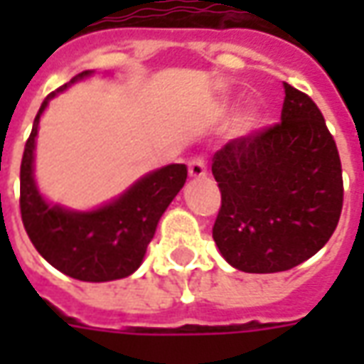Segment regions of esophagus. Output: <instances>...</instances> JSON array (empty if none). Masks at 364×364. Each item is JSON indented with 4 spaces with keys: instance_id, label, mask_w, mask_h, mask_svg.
Listing matches in <instances>:
<instances>
[{
    "instance_id": "obj_1",
    "label": "esophagus",
    "mask_w": 364,
    "mask_h": 364,
    "mask_svg": "<svg viewBox=\"0 0 364 364\" xmlns=\"http://www.w3.org/2000/svg\"><path fill=\"white\" fill-rule=\"evenodd\" d=\"M189 175L191 177H205L206 159L203 156H195V158L189 159Z\"/></svg>"
}]
</instances>
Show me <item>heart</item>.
I'll return each mask as SVG.
<instances>
[{
	"label": "heart",
	"mask_w": 364,
	"mask_h": 364,
	"mask_svg": "<svg viewBox=\"0 0 364 364\" xmlns=\"http://www.w3.org/2000/svg\"><path fill=\"white\" fill-rule=\"evenodd\" d=\"M245 127H253V119L245 120Z\"/></svg>",
	"instance_id": "1"
}]
</instances>
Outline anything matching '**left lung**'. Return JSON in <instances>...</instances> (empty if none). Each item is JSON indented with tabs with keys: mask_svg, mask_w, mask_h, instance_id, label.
I'll return each instance as SVG.
<instances>
[{
	"mask_svg": "<svg viewBox=\"0 0 364 364\" xmlns=\"http://www.w3.org/2000/svg\"><path fill=\"white\" fill-rule=\"evenodd\" d=\"M284 85L281 122L214 154L218 250L244 273H279L328 244L343 208L336 140L310 97Z\"/></svg>",
	"mask_w": 364,
	"mask_h": 364,
	"instance_id": "obj_1",
	"label": "left lung"
}]
</instances>
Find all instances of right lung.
<instances>
[{"label":"right lung","mask_w":364,"mask_h":364,"mask_svg":"<svg viewBox=\"0 0 364 364\" xmlns=\"http://www.w3.org/2000/svg\"><path fill=\"white\" fill-rule=\"evenodd\" d=\"M90 74L87 70L74 75L58 91ZM58 91L50 93L41 105L21 159L23 226L36 252L68 277L87 282L124 279L140 267L161 214L185 185L187 167L171 164L151 171L117 200L91 213H74L48 205L36 189L33 161L38 120Z\"/></svg>","instance_id":"add662e5"}]
</instances>
